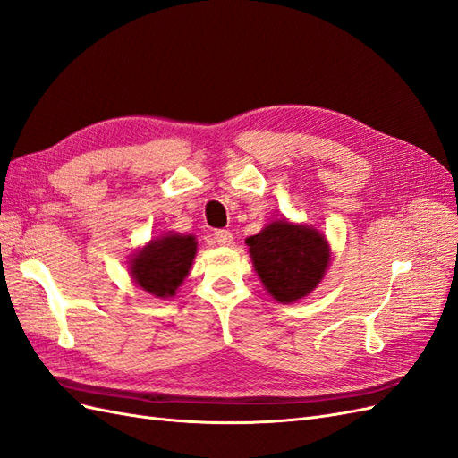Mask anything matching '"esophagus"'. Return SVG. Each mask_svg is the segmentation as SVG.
Here are the masks:
<instances>
[{"label": "esophagus", "instance_id": "obj_1", "mask_svg": "<svg viewBox=\"0 0 458 458\" xmlns=\"http://www.w3.org/2000/svg\"><path fill=\"white\" fill-rule=\"evenodd\" d=\"M212 241L216 244H219V246H231L233 244V234L227 229H217L212 234Z\"/></svg>", "mask_w": 458, "mask_h": 458}]
</instances>
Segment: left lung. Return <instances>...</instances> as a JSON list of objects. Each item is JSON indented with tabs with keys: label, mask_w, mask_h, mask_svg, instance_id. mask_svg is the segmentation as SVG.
<instances>
[{
	"label": "left lung",
	"mask_w": 458,
	"mask_h": 458,
	"mask_svg": "<svg viewBox=\"0 0 458 458\" xmlns=\"http://www.w3.org/2000/svg\"><path fill=\"white\" fill-rule=\"evenodd\" d=\"M254 267L275 300L296 301L321 283L328 266V244L306 225L273 221L259 234L246 239Z\"/></svg>",
	"instance_id": "left-lung-1"
}]
</instances>
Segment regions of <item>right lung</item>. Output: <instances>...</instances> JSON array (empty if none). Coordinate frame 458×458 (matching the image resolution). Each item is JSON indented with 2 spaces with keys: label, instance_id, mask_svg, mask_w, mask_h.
<instances>
[{
  "label": "right lung",
  "instance_id": "obj_1",
  "mask_svg": "<svg viewBox=\"0 0 458 458\" xmlns=\"http://www.w3.org/2000/svg\"><path fill=\"white\" fill-rule=\"evenodd\" d=\"M197 254V241L191 234H165L152 241L131 259L135 283L158 298H170L189 275Z\"/></svg>",
  "mask_w": 458,
  "mask_h": 458
}]
</instances>
